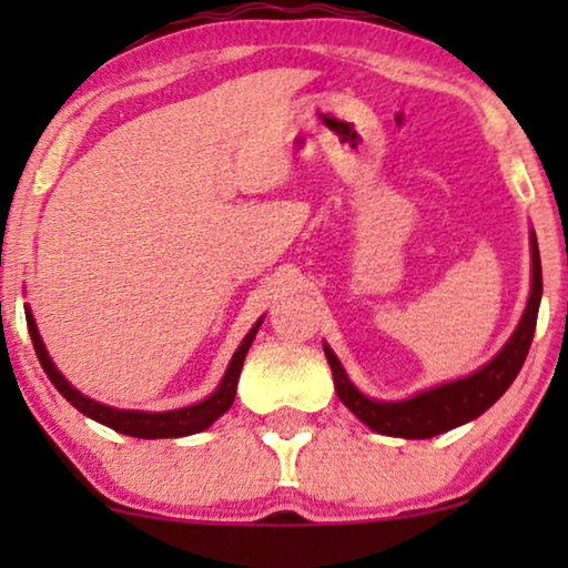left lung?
I'll return each mask as SVG.
<instances>
[{"mask_svg":"<svg viewBox=\"0 0 568 568\" xmlns=\"http://www.w3.org/2000/svg\"><path fill=\"white\" fill-rule=\"evenodd\" d=\"M530 255H532V284L530 297L523 317H519L515 333L504 344L491 362L473 372L468 377L449 379L429 390H422L403 400H375L364 395L352 379H348L344 364L333 354L328 344H323L325 359L331 364L333 385L344 406L359 418L372 432L385 434V437L403 439H429L442 432L455 429L478 418L484 410L494 406L496 400L507 393L515 377L523 369L525 356L530 352L535 323H538V310L542 297V268L540 251L535 230H530Z\"/></svg>","mask_w":568,"mask_h":568,"instance_id":"obj_1","label":"left lung"}]
</instances>
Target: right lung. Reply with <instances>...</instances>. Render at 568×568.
<instances>
[{"label": "right lung", "instance_id": "add662e5", "mask_svg": "<svg viewBox=\"0 0 568 568\" xmlns=\"http://www.w3.org/2000/svg\"><path fill=\"white\" fill-rule=\"evenodd\" d=\"M26 321H28V331H30V341H33V348L38 354V362L49 379L53 383V387L64 395V398L72 403V406L84 414L92 422L108 426V429L126 434V437H139V439H173V437H189V434H199L212 426L216 418L222 414H227L232 400H235L237 393V379H240V369H243L245 354L251 348L255 333H258L261 321H255V325L247 331V336L243 338V344L237 346V352L232 354V359L227 364V372H224L222 383L216 385V390L212 395H206L204 400L193 403V406L185 408H175V410H129V408H113L105 406V403H98L82 395L77 387L69 383V379L61 375L57 364L45 352V344L38 333L36 317L30 313V307L26 305Z\"/></svg>", "mask_w": 568, "mask_h": 568}]
</instances>
